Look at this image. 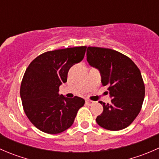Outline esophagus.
I'll list each match as a JSON object with an SVG mask.
<instances>
[{
	"label": "esophagus",
	"mask_w": 159,
	"mask_h": 159,
	"mask_svg": "<svg viewBox=\"0 0 159 159\" xmlns=\"http://www.w3.org/2000/svg\"><path fill=\"white\" fill-rule=\"evenodd\" d=\"M86 103L88 104V105H89V106H91V105H93L94 104V102H93V101H90V100H87L86 101Z\"/></svg>",
	"instance_id": "obj_1"
}]
</instances>
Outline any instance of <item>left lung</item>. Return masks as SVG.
<instances>
[{
    "label": "left lung",
    "mask_w": 159,
    "mask_h": 159,
    "mask_svg": "<svg viewBox=\"0 0 159 159\" xmlns=\"http://www.w3.org/2000/svg\"><path fill=\"white\" fill-rule=\"evenodd\" d=\"M87 61L98 69L103 86H108L111 103L103 105L96 121L110 131L129 126L140 112L145 98V84L137 65L125 54L109 48L89 47Z\"/></svg>",
    "instance_id": "8db88e82"
}]
</instances>
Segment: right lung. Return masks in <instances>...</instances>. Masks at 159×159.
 <instances>
[{
    "label": "right lung",
    "instance_id": "obj_1",
    "mask_svg": "<svg viewBox=\"0 0 159 159\" xmlns=\"http://www.w3.org/2000/svg\"><path fill=\"white\" fill-rule=\"evenodd\" d=\"M86 46L50 51L34 59L20 84L24 111L30 122L48 134H58L69 129L84 100L59 94L72 65L83 60Z\"/></svg>",
    "mask_w": 159,
    "mask_h": 159
}]
</instances>
